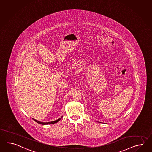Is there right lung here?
Segmentation results:
<instances>
[{"instance_id": "obj_1", "label": "right lung", "mask_w": 152, "mask_h": 152, "mask_svg": "<svg viewBox=\"0 0 152 152\" xmlns=\"http://www.w3.org/2000/svg\"><path fill=\"white\" fill-rule=\"evenodd\" d=\"M62 117H61V118H59V119L58 120H55V121H51V122H40L39 121H37V120H35V119H34V118H32L33 120H34V121L35 122H37L38 124H41V125H48V124H55V123H57V122H58L59 121H60L61 120V118Z\"/></svg>"}]
</instances>
